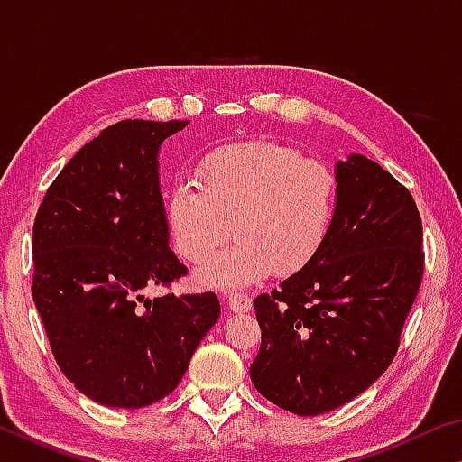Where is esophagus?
Returning <instances> with one entry per match:
<instances>
[{
  "instance_id": "obj_1",
  "label": "esophagus",
  "mask_w": 462,
  "mask_h": 462,
  "mask_svg": "<svg viewBox=\"0 0 462 462\" xmlns=\"http://www.w3.org/2000/svg\"><path fill=\"white\" fill-rule=\"evenodd\" d=\"M228 308L232 311H248L250 310V297L238 291L228 293Z\"/></svg>"
}]
</instances>
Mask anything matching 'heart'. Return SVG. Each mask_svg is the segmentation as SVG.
I'll return each mask as SVG.
<instances>
[{"mask_svg":"<svg viewBox=\"0 0 462 462\" xmlns=\"http://www.w3.org/2000/svg\"><path fill=\"white\" fill-rule=\"evenodd\" d=\"M338 179L324 161L269 140L209 151L189 179L171 187V242L187 263L203 264L234 236L240 242L206 269L217 285H245L300 271L330 232Z\"/></svg>","mask_w":462,"mask_h":462,"instance_id":"1","label":"heart"}]
</instances>
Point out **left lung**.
Instances as JSON below:
<instances>
[{
  "instance_id": "8db88e82",
  "label": "left lung",
  "mask_w": 462,
  "mask_h": 462,
  "mask_svg": "<svg viewBox=\"0 0 462 462\" xmlns=\"http://www.w3.org/2000/svg\"><path fill=\"white\" fill-rule=\"evenodd\" d=\"M330 232L306 267L254 300L259 393L319 416L371 387L400 348L424 277L421 217L408 187L363 154L336 167Z\"/></svg>"
}]
</instances>
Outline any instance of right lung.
<instances>
[{
  "instance_id": "obj_1",
  "label": "right lung",
  "mask_w": 462,
  "mask_h": 462,
  "mask_svg": "<svg viewBox=\"0 0 462 462\" xmlns=\"http://www.w3.org/2000/svg\"><path fill=\"white\" fill-rule=\"evenodd\" d=\"M189 120H122L79 148L46 189L32 230V297L54 361L109 408L173 391L220 318L216 293H165L187 275L169 248L159 146Z\"/></svg>"
}]
</instances>
